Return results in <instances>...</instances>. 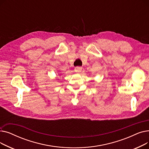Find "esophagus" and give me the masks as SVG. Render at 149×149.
<instances>
[{
	"label": "esophagus",
	"instance_id": "esophagus-1",
	"mask_svg": "<svg viewBox=\"0 0 149 149\" xmlns=\"http://www.w3.org/2000/svg\"><path fill=\"white\" fill-rule=\"evenodd\" d=\"M82 70V68L81 67H76L74 69L75 72H80Z\"/></svg>",
	"mask_w": 149,
	"mask_h": 149
}]
</instances>
